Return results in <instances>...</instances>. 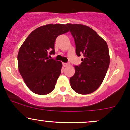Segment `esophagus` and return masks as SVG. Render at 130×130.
<instances>
[{
  "instance_id": "1",
  "label": "esophagus",
  "mask_w": 130,
  "mask_h": 130,
  "mask_svg": "<svg viewBox=\"0 0 130 130\" xmlns=\"http://www.w3.org/2000/svg\"><path fill=\"white\" fill-rule=\"evenodd\" d=\"M62 64H63V67H67L70 65L69 63H63Z\"/></svg>"
}]
</instances>
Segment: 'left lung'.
<instances>
[{
    "mask_svg": "<svg viewBox=\"0 0 130 130\" xmlns=\"http://www.w3.org/2000/svg\"><path fill=\"white\" fill-rule=\"evenodd\" d=\"M66 26L74 39L77 56H83L81 63L74 66L75 73L70 78V85L77 93L90 94L100 86L109 66L108 44L89 27L77 24Z\"/></svg>",
    "mask_w": 130,
    "mask_h": 130,
    "instance_id": "1",
    "label": "left lung"
}]
</instances>
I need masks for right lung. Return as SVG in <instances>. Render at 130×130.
Segmentation results:
<instances>
[{
    "label": "right lung",
    "mask_w": 130,
    "mask_h": 130,
    "mask_svg": "<svg viewBox=\"0 0 130 130\" xmlns=\"http://www.w3.org/2000/svg\"><path fill=\"white\" fill-rule=\"evenodd\" d=\"M68 32L65 24H47L34 30L19 48L18 64L21 75L34 93L44 95L55 88L62 63L49 59L54 54V43L59 35Z\"/></svg>",
    "instance_id": "add662e5"
}]
</instances>
